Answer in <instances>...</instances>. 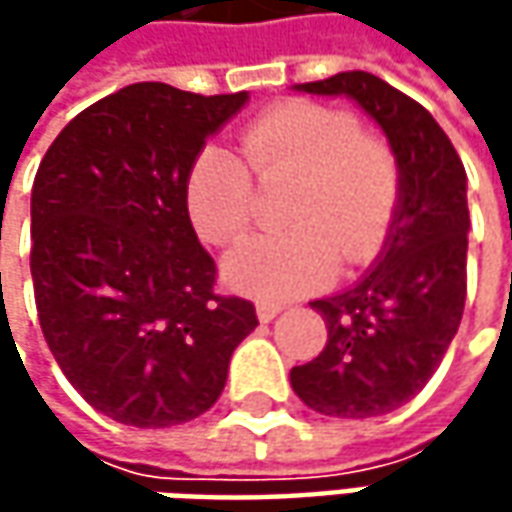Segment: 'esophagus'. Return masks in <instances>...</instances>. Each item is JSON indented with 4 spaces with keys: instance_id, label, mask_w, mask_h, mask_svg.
Returning a JSON list of instances; mask_svg holds the SVG:
<instances>
[{
    "instance_id": "1",
    "label": "esophagus",
    "mask_w": 512,
    "mask_h": 512,
    "mask_svg": "<svg viewBox=\"0 0 512 512\" xmlns=\"http://www.w3.org/2000/svg\"><path fill=\"white\" fill-rule=\"evenodd\" d=\"M282 313V305H267V302H262V305H256V316H259V322H273L276 316Z\"/></svg>"
}]
</instances>
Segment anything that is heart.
Here are the masks:
<instances>
[{
    "label": "heart",
    "mask_w": 512,
    "mask_h": 512,
    "mask_svg": "<svg viewBox=\"0 0 512 512\" xmlns=\"http://www.w3.org/2000/svg\"><path fill=\"white\" fill-rule=\"evenodd\" d=\"M250 170L290 179L282 219L287 230L253 236L225 256L230 290L259 302H290L333 282L344 265H367L393 227L402 170L390 145L362 133L353 113L310 99L265 110L242 130ZM250 170L222 145L193 156L185 205L193 227L213 245H230L256 216Z\"/></svg>",
    "instance_id": "b5f03b06"
}]
</instances>
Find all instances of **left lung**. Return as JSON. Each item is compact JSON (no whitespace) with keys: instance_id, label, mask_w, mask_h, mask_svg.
<instances>
[{"instance_id":"1","label":"left lung","mask_w":512,"mask_h":512,"mask_svg":"<svg viewBox=\"0 0 512 512\" xmlns=\"http://www.w3.org/2000/svg\"><path fill=\"white\" fill-rule=\"evenodd\" d=\"M293 90L353 99L382 128L402 170L382 253L356 285L310 302L325 319L327 344L290 370L296 396L322 416H384L430 382L462 322L467 173L439 122L373 73L347 70Z\"/></svg>"}]
</instances>
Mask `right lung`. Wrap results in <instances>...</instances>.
Instances as JSON below:
<instances>
[{"label": "right lung", "instance_id": "add662e5", "mask_svg": "<svg viewBox=\"0 0 512 512\" xmlns=\"http://www.w3.org/2000/svg\"><path fill=\"white\" fill-rule=\"evenodd\" d=\"M136 82L70 119L30 193V276L53 359L90 407L173 427L222 396L256 310L219 296L185 205L190 162L245 108Z\"/></svg>", "mask_w": 512, "mask_h": 512}]
</instances>
